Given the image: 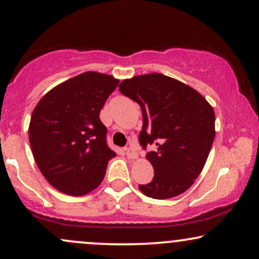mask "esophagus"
Returning <instances> with one entry per match:
<instances>
[{
  "mask_svg": "<svg viewBox=\"0 0 259 259\" xmlns=\"http://www.w3.org/2000/svg\"><path fill=\"white\" fill-rule=\"evenodd\" d=\"M126 155L128 159H137L138 158V153L136 152V150H133V148H126Z\"/></svg>",
  "mask_w": 259,
  "mask_h": 259,
  "instance_id": "obj_1",
  "label": "esophagus"
}]
</instances>
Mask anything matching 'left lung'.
Masks as SVG:
<instances>
[{"label": "left lung", "mask_w": 259, "mask_h": 259, "mask_svg": "<svg viewBox=\"0 0 259 259\" xmlns=\"http://www.w3.org/2000/svg\"><path fill=\"white\" fill-rule=\"evenodd\" d=\"M119 91L139 104L144 150L154 168L151 183L139 185L145 196L168 199L190 189L203 171L214 140V111L203 95L182 81L160 73L133 76Z\"/></svg>", "instance_id": "1"}]
</instances>
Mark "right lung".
<instances>
[{
    "label": "right lung",
    "mask_w": 259,
    "mask_h": 259,
    "mask_svg": "<svg viewBox=\"0 0 259 259\" xmlns=\"http://www.w3.org/2000/svg\"><path fill=\"white\" fill-rule=\"evenodd\" d=\"M119 80L84 72L58 84L34 108L29 143L35 162L60 192L83 196L104 180L115 152L106 141L100 111Z\"/></svg>",
    "instance_id": "1"
}]
</instances>
